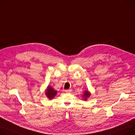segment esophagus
Returning a JSON list of instances; mask_svg holds the SVG:
<instances>
[{
  "label": "esophagus",
  "instance_id": "esophagus-1",
  "mask_svg": "<svg viewBox=\"0 0 135 135\" xmlns=\"http://www.w3.org/2000/svg\"><path fill=\"white\" fill-rule=\"evenodd\" d=\"M71 89H67V90H65V92L66 93H70L71 92Z\"/></svg>",
  "mask_w": 135,
  "mask_h": 135
}]
</instances>
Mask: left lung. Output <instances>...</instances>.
Segmentation results:
<instances>
[{"label":"left lung","instance_id":"1","mask_svg":"<svg viewBox=\"0 0 135 135\" xmlns=\"http://www.w3.org/2000/svg\"><path fill=\"white\" fill-rule=\"evenodd\" d=\"M90 96V93L88 91V90H85L84 94L83 95V100L86 101L87 100L88 98Z\"/></svg>","mask_w":135,"mask_h":135}]
</instances>
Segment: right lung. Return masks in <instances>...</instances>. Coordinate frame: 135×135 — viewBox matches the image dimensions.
<instances>
[{
    "mask_svg": "<svg viewBox=\"0 0 135 135\" xmlns=\"http://www.w3.org/2000/svg\"><path fill=\"white\" fill-rule=\"evenodd\" d=\"M57 94V91L54 90L50 85H48L46 89L45 94L50 100L53 99Z\"/></svg>",
    "mask_w": 135,
    "mask_h": 135,
    "instance_id": "1",
    "label": "right lung"
}]
</instances>
